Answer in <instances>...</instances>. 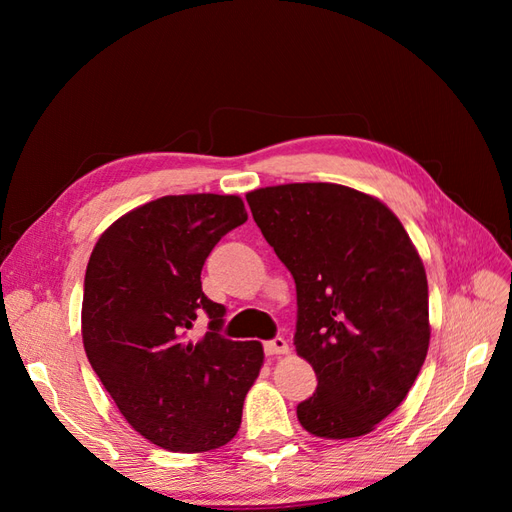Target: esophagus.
I'll list each match as a JSON object with an SVG mask.
<instances>
[{
    "label": "esophagus",
    "instance_id": "obj_1",
    "mask_svg": "<svg viewBox=\"0 0 512 512\" xmlns=\"http://www.w3.org/2000/svg\"><path fill=\"white\" fill-rule=\"evenodd\" d=\"M288 342L284 337H275V339H271V342H267L265 344V352L269 354V356H277V354H288Z\"/></svg>",
    "mask_w": 512,
    "mask_h": 512
}]
</instances>
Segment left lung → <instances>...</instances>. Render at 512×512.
Listing matches in <instances>:
<instances>
[{
    "label": "left lung",
    "instance_id": "obj_1",
    "mask_svg": "<svg viewBox=\"0 0 512 512\" xmlns=\"http://www.w3.org/2000/svg\"><path fill=\"white\" fill-rule=\"evenodd\" d=\"M254 222L297 284L294 348L316 393L297 406L316 438L374 431L421 371L429 348L423 260L397 215L339 183L247 192Z\"/></svg>",
    "mask_w": 512,
    "mask_h": 512
}]
</instances>
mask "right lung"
Here are the masks:
<instances>
[{"label": "right lung", "instance_id": "obj_1", "mask_svg": "<svg viewBox=\"0 0 512 512\" xmlns=\"http://www.w3.org/2000/svg\"><path fill=\"white\" fill-rule=\"evenodd\" d=\"M245 220L239 196H162L121 215L89 256L87 359L123 418L166 451L207 453L235 438L265 361L260 342L218 333L226 309L200 284L215 243ZM203 315L210 331L196 340Z\"/></svg>", "mask_w": 512, "mask_h": 512}]
</instances>
